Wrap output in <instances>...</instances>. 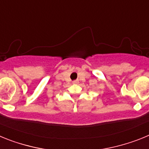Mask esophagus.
Masks as SVG:
<instances>
[{"mask_svg":"<svg viewBox=\"0 0 149 149\" xmlns=\"http://www.w3.org/2000/svg\"><path fill=\"white\" fill-rule=\"evenodd\" d=\"M76 83H77V81H73V84H76Z\"/></svg>","mask_w":149,"mask_h":149,"instance_id":"esophagus-1","label":"esophagus"}]
</instances>
